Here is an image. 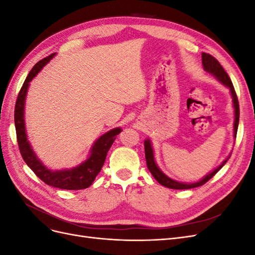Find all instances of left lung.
<instances>
[{
  "mask_svg": "<svg viewBox=\"0 0 255 255\" xmlns=\"http://www.w3.org/2000/svg\"><path fill=\"white\" fill-rule=\"evenodd\" d=\"M202 65H203V68L206 72L214 75L215 78L217 79L221 84H223L226 87H228L230 89L231 96H232L233 106H234V138H236L238 122H239V104H238V99H237L232 81L230 80L228 73L225 71V69H223L222 66L219 64V61L215 57H213L211 54L202 53ZM144 153H145L146 166H148L149 171L152 173L154 179H155L160 185H163V186L171 188V189H190V188L202 186V185H204L208 180H211L212 177L216 173H217L223 166H225V164L227 163L229 157H230L229 156L227 159L223 160L217 168L214 169L211 173L205 175L202 180H200L199 182L188 184V183H182V182H177L175 180H172L160 170L158 166L156 165L155 158H154V152H153L152 144H151L150 139H148V138L144 140Z\"/></svg>",
  "mask_w": 255,
  "mask_h": 255,
  "instance_id": "1",
  "label": "left lung"
}]
</instances>
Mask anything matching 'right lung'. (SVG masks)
Instances as JSON below:
<instances>
[{"instance_id": "obj_1", "label": "right lung", "mask_w": 255, "mask_h": 255, "mask_svg": "<svg viewBox=\"0 0 255 255\" xmlns=\"http://www.w3.org/2000/svg\"><path fill=\"white\" fill-rule=\"evenodd\" d=\"M54 55H55V53L38 61L32 68V70L29 71L27 78L20 89L16 106H14V127H16L19 150L26 165L49 186L67 190L85 189L94 183L96 176L101 171L107 152L122 129L120 128H116L100 136L92 145L88 158L74 168L53 171L41 163V160L37 157L29 141L27 140L24 122V106L29 82L42 70V68L49 63Z\"/></svg>"}]
</instances>
